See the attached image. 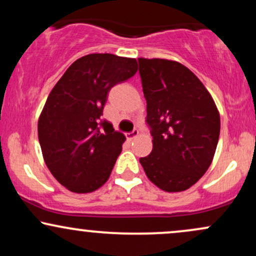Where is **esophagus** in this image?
Returning <instances> with one entry per match:
<instances>
[{"label":"esophagus","mask_w":256,"mask_h":256,"mask_svg":"<svg viewBox=\"0 0 256 256\" xmlns=\"http://www.w3.org/2000/svg\"><path fill=\"white\" fill-rule=\"evenodd\" d=\"M138 134H140V131L137 130V128H134L132 132H128V134H126V137H128V140H134V138H136Z\"/></svg>","instance_id":"1"}]
</instances>
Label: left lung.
<instances>
[{"instance_id":"obj_1","label":"left lung","mask_w":256,"mask_h":256,"mask_svg":"<svg viewBox=\"0 0 256 256\" xmlns=\"http://www.w3.org/2000/svg\"><path fill=\"white\" fill-rule=\"evenodd\" d=\"M152 150L140 162L152 183L167 192L189 189L212 164L220 116L212 96L184 64L138 58Z\"/></svg>"}]
</instances>
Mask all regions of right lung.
I'll list each match as a JSON object with an SVG mask.
<instances>
[{
    "mask_svg": "<svg viewBox=\"0 0 256 256\" xmlns=\"http://www.w3.org/2000/svg\"><path fill=\"white\" fill-rule=\"evenodd\" d=\"M136 72V58L89 54L76 60L49 94L38 140L46 167L70 192H92L110 178L126 138L101 116L112 88Z\"/></svg>",
    "mask_w": 256,
    "mask_h": 256,
    "instance_id": "1",
    "label": "right lung"
}]
</instances>
